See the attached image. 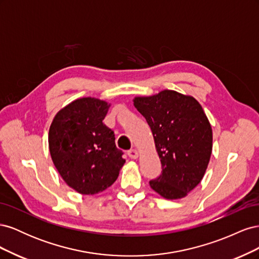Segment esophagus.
I'll return each mask as SVG.
<instances>
[{
  "label": "esophagus",
  "instance_id": "1",
  "mask_svg": "<svg viewBox=\"0 0 259 259\" xmlns=\"http://www.w3.org/2000/svg\"><path fill=\"white\" fill-rule=\"evenodd\" d=\"M127 154H128V156L131 159H137L138 156H139V153H138V151L136 150V149H131V150H128V152H127Z\"/></svg>",
  "mask_w": 259,
  "mask_h": 259
}]
</instances>
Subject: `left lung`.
Instances as JSON below:
<instances>
[{
    "label": "left lung",
    "instance_id": "1",
    "mask_svg": "<svg viewBox=\"0 0 259 259\" xmlns=\"http://www.w3.org/2000/svg\"><path fill=\"white\" fill-rule=\"evenodd\" d=\"M133 101L151 128L162 164V174L150 187L167 200L187 197L204 177L213 149V131L202 106L171 90Z\"/></svg>",
    "mask_w": 259,
    "mask_h": 259
}]
</instances>
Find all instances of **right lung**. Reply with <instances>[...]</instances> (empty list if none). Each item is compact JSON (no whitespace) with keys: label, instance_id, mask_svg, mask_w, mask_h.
<instances>
[{"label":"right lung","instance_id":"1","mask_svg":"<svg viewBox=\"0 0 259 259\" xmlns=\"http://www.w3.org/2000/svg\"><path fill=\"white\" fill-rule=\"evenodd\" d=\"M111 104L95 97L73 100L54 116L49 148L65 183L85 195L105 191L119 177L125 160L114 133L103 123Z\"/></svg>","mask_w":259,"mask_h":259}]
</instances>
